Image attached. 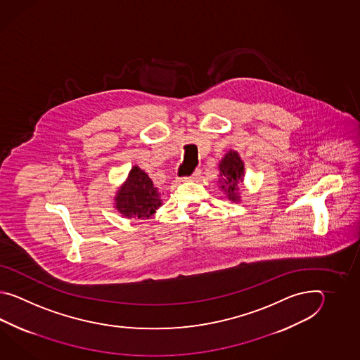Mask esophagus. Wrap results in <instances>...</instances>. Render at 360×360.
Returning <instances> with one entry per match:
<instances>
[{"instance_id": "obj_1", "label": "esophagus", "mask_w": 360, "mask_h": 360, "mask_svg": "<svg viewBox=\"0 0 360 360\" xmlns=\"http://www.w3.org/2000/svg\"><path fill=\"white\" fill-rule=\"evenodd\" d=\"M199 175H200V169H197L193 175H191L189 177H184L181 181H193V180H195V179H198Z\"/></svg>"}]
</instances>
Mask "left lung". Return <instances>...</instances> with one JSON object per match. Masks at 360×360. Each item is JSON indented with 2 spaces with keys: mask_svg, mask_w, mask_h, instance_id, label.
<instances>
[{
  "mask_svg": "<svg viewBox=\"0 0 360 360\" xmlns=\"http://www.w3.org/2000/svg\"><path fill=\"white\" fill-rule=\"evenodd\" d=\"M219 188L231 202H240L239 184L245 180V162L237 150H228L219 163Z\"/></svg>",
  "mask_w": 360,
  "mask_h": 360,
  "instance_id": "obj_1",
  "label": "left lung"
}]
</instances>
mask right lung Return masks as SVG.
Wrapping results in <instances>:
<instances>
[{
    "label": "right lung",
    "instance_id": "right-lung-1",
    "mask_svg": "<svg viewBox=\"0 0 360 360\" xmlns=\"http://www.w3.org/2000/svg\"><path fill=\"white\" fill-rule=\"evenodd\" d=\"M161 206V193L152 179L139 166H132L126 180L115 191V211L126 219L149 220Z\"/></svg>",
    "mask_w": 360,
    "mask_h": 360
}]
</instances>
